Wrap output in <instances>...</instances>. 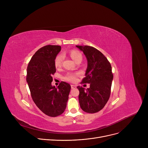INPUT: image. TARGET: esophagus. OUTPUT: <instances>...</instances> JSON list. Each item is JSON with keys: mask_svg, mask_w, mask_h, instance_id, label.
I'll return each mask as SVG.
<instances>
[{"mask_svg": "<svg viewBox=\"0 0 148 148\" xmlns=\"http://www.w3.org/2000/svg\"><path fill=\"white\" fill-rule=\"evenodd\" d=\"M71 89H75L76 88V86H75V85H74V84H71Z\"/></svg>", "mask_w": 148, "mask_h": 148, "instance_id": "1", "label": "esophagus"}]
</instances>
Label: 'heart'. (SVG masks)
Masks as SVG:
<instances>
[{"instance_id": "b5f03b06", "label": "heart", "mask_w": 148, "mask_h": 148, "mask_svg": "<svg viewBox=\"0 0 148 148\" xmlns=\"http://www.w3.org/2000/svg\"><path fill=\"white\" fill-rule=\"evenodd\" d=\"M70 56L73 59V60L75 62L79 60H82V56L80 52L77 50H72L69 53ZM64 56L62 54H60L56 57L55 59H54V65L56 68H59L61 65L62 60H63ZM77 74L73 73H68L65 74V75L64 77V79L66 80L71 82H75L77 80Z\"/></svg>"}]
</instances>
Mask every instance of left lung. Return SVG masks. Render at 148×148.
<instances>
[{
	"label": "left lung",
	"instance_id": "8db88e82",
	"mask_svg": "<svg viewBox=\"0 0 148 148\" xmlns=\"http://www.w3.org/2000/svg\"><path fill=\"white\" fill-rule=\"evenodd\" d=\"M82 51L88 61V67L82 83H89L90 88L79 90V100L82 109L94 113L103 109L110 95L113 79L112 66L107 59L99 50L88 45H76Z\"/></svg>",
	"mask_w": 148,
	"mask_h": 148
}]
</instances>
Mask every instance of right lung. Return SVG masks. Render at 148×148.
Here are the masks:
<instances>
[{
  "label": "right lung",
  "mask_w": 148,
  "mask_h": 148,
  "mask_svg": "<svg viewBox=\"0 0 148 148\" xmlns=\"http://www.w3.org/2000/svg\"><path fill=\"white\" fill-rule=\"evenodd\" d=\"M61 50L59 45H48L39 49L27 68L26 82L36 106L46 115L56 117L65 110L71 86L62 82L52 86V75L56 72L54 59Z\"/></svg>",
  "instance_id": "add662e5"
}]
</instances>
